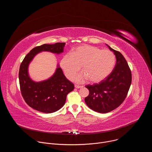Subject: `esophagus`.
I'll list each match as a JSON object with an SVG mask.
<instances>
[{
    "label": "esophagus",
    "mask_w": 152,
    "mask_h": 152,
    "mask_svg": "<svg viewBox=\"0 0 152 152\" xmlns=\"http://www.w3.org/2000/svg\"><path fill=\"white\" fill-rule=\"evenodd\" d=\"M75 87L76 88H82L83 86H81V85H75Z\"/></svg>",
    "instance_id": "34e87169"
}]
</instances>
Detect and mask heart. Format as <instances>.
Instances as JSON below:
<instances>
[{
  "label": "heart",
  "mask_w": 152,
  "mask_h": 152,
  "mask_svg": "<svg viewBox=\"0 0 152 152\" xmlns=\"http://www.w3.org/2000/svg\"><path fill=\"white\" fill-rule=\"evenodd\" d=\"M114 54L107 49L90 45L74 49L72 53L64 55L60 61V67L65 75L72 79L82 66V72L74 78L77 82L88 79L94 83L104 80L110 75L115 65Z\"/></svg>",
  "instance_id": "obj_1"
}]
</instances>
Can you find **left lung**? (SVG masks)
I'll use <instances>...</instances> for the list:
<instances>
[{"label": "left lung", "mask_w": 152, "mask_h": 152, "mask_svg": "<svg viewBox=\"0 0 152 152\" xmlns=\"http://www.w3.org/2000/svg\"><path fill=\"white\" fill-rule=\"evenodd\" d=\"M116 57L115 67L111 74L99 83L86 86L90 91L85 102L90 109L107 113L116 109L124 100L132 82V74L123 55L106 45Z\"/></svg>", "instance_id": "8db88e82"}]
</instances>
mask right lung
<instances>
[{"mask_svg":"<svg viewBox=\"0 0 152 152\" xmlns=\"http://www.w3.org/2000/svg\"><path fill=\"white\" fill-rule=\"evenodd\" d=\"M66 42L45 44L32 49L21 62L18 74L20 90L26 103L33 109L52 113L60 110L66 101L67 95L74 90V85L63 73L58 64L53 75L49 79L35 82L29 75V66L34 57L42 52L59 55L64 52Z\"/></svg>","mask_w":152,"mask_h":152,"instance_id":"obj_1","label":"right lung"}]
</instances>
